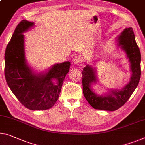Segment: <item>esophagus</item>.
Here are the masks:
<instances>
[{
	"mask_svg": "<svg viewBox=\"0 0 145 145\" xmlns=\"http://www.w3.org/2000/svg\"><path fill=\"white\" fill-rule=\"evenodd\" d=\"M73 63L75 64H79L82 62V58L80 56H76L73 58Z\"/></svg>",
	"mask_w": 145,
	"mask_h": 145,
	"instance_id": "34e87169",
	"label": "esophagus"
}]
</instances>
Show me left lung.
Wrapping results in <instances>:
<instances>
[{"mask_svg":"<svg viewBox=\"0 0 145 145\" xmlns=\"http://www.w3.org/2000/svg\"><path fill=\"white\" fill-rule=\"evenodd\" d=\"M117 44L124 50L130 63V81L121 90H111L107 95H97L91 89V84L97 80L96 71L87 65L82 71L83 93L90 105L96 110L115 111L126 103L139 84L141 78V52L135 39L132 28H125L117 37Z\"/></svg>","mask_w":145,"mask_h":145,"instance_id":"obj_1","label":"left lung"}]
</instances>
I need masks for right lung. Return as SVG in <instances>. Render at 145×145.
<instances>
[{
	"label": "right lung",
	"mask_w": 145,
	"mask_h": 145,
	"mask_svg": "<svg viewBox=\"0 0 145 145\" xmlns=\"http://www.w3.org/2000/svg\"><path fill=\"white\" fill-rule=\"evenodd\" d=\"M34 25V23L23 20L17 26L6 48L4 75L9 88L24 107L31 110H45L52 108L58 99L71 63L55 64L45 73L33 72L26 64L23 33Z\"/></svg>",
	"instance_id": "right-lung-1"
}]
</instances>
